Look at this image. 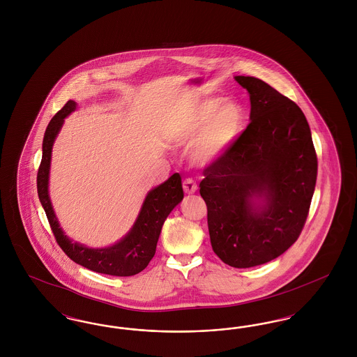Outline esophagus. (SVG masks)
<instances>
[{"mask_svg": "<svg viewBox=\"0 0 357 357\" xmlns=\"http://www.w3.org/2000/svg\"><path fill=\"white\" fill-rule=\"evenodd\" d=\"M183 190H185L186 194H194L198 190V185H197V182L194 179L187 178V179L183 181Z\"/></svg>", "mask_w": 357, "mask_h": 357, "instance_id": "1", "label": "esophagus"}]
</instances>
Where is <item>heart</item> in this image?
Here are the masks:
<instances>
[{"mask_svg": "<svg viewBox=\"0 0 357 357\" xmlns=\"http://www.w3.org/2000/svg\"><path fill=\"white\" fill-rule=\"evenodd\" d=\"M207 100L188 108L167 124V135L178 144L192 146V159L207 165L220 158L242 131L245 115L236 102Z\"/></svg>", "mask_w": 357, "mask_h": 357, "instance_id": "heart-1", "label": "heart"}]
</instances>
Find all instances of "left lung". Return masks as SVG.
<instances>
[{
	"mask_svg": "<svg viewBox=\"0 0 357 357\" xmlns=\"http://www.w3.org/2000/svg\"><path fill=\"white\" fill-rule=\"evenodd\" d=\"M250 98V123L204 169L214 253L233 268H253L287 252L305 225L317 179V153L301 108L253 76H236ZM255 195L267 202L255 208Z\"/></svg>",
	"mask_w": 357,
	"mask_h": 357,
	"instance_id": "left-lung-1",
	"label": "left lung"
}]
</instances>
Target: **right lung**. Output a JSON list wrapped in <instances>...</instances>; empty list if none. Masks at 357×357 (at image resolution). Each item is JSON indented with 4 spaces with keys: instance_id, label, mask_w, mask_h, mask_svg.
<instances>
[{
    "instance_id": "add662e5",
    "label": "right lung",
    "mask_w": 357,
    "mask_h": 357,
    "mask_svg": "<svg viewBox=\"0 0 357 357\" xmlns=\"http://www.w3.org/2000/svg\"><path fill=\"white\" fill-rule=\"evenodd\" d=\"M75 108L76 102L73 100L67 102L52 118L47 127L43 140V159L37 171V192L40 202L45 210L56 242L73 262L92 272L118 277L134 275L146 269L153 259L163 223L171 210L183 199L182 178L176 172L165 183L149 192L135 225L119 242L109 246L93 248L67 237L60 229L52 208L48 195V175L54 137L59 134L64 119L75 111Z\"/></svg>"
}]
</instances>
